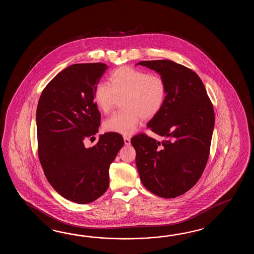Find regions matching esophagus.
Returning <instances> with one entry per match:
<instances>
[{
  "label": "esophagus",
  "instance_id": "obj_1",
  "mask_svg": "<svg viewBox=\"0 0 254 254\" xmlns=\"http://www.w3.org/2000/svg\"><path fill=\"white\" fill-rule=\"evenodd\" d=\"M124 140H125V145L128 146L130 144V139H129V137L125 136V137H124Z\"/></svg>",
  "mask_w": 254,
  "mask_h": 254
}]
</instances>
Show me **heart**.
Returning a JSON list of instances; mask_svg holds the SVG:
<instances>
[{
  "label": "heart",
  "instance_id": "b5f03b06",
  "mask_svg": "<svg viewBox=\"0 0 254 254\" xmlns=\"http://www.w3.org/2000/svg\"><path fill=\"white\" fill-rule=\"evenodd\" d=\"M166 96L167 85L162 76L129 66L112 70L108 83L100 82L94 90L95 103L104 114L110 113L122 99L125 111L110 116L103 127L123 135L131 134L141 118L154 117L162 110Z\"/></svg>",
  "mask_w": 254,
  "mask_h": 254
}]
</instances>
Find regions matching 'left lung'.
Here are the masks:
<instances>
[{"mask_svg": "<svg viewBox=\"0 0 254 254\" xmlns=\"http://www.w3.org/2000/svg\"><path fill=\"white\" fill-rule=\"evenodd\" d=\"M136 65L155 70L167 85L162 110L147 125L164 140L132 137L136 166L146 189L175 198L192 188L204 171L214 128L213 107L200 77L184 65L170 60Z\"/></svg>", "mask_w": 254, "mask_h": 254, "instance_id": "1", "label": "left lung"}]
</instances>
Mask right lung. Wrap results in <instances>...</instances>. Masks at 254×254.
<instances>
[{"label":"right lung","instance_id":"1","mask_svg":"<svg viewBox=\"0 0 254 254\" xmlns=\"http://www.w3.org/2000/svg\"><path fill=\"white\" fill-rule=\"evenodd\" d=\"M108 69L104 64L68 66L50 81L36 111L38 154L44 174L61 196L79 204L97 200L109 187V168L124 146L122 135L98 132L101 114L94 90Z\"/></svg>","mask_w":254,"mask_h":254}]
</instances>
